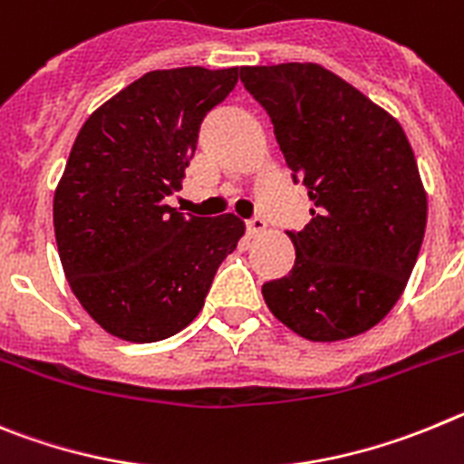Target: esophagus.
Segmentation results:
<instances>
[{
    "instance_id": "obj_1",
    "label": "esophagus",
    "mask_w": 464,
    "mask_h": 464,
    "mask_svg": "<svg viewBox=\"0 0 464 464\" xmlns=\"http://www.w3.org/2000/svg\"><path fill=\"white\" fill-rule=\"evenodd\" d=\"M266 228H268V224H266V219H261V217H254V219L247 222L249 236H261V233H266Z\"/></svg>"
}]
</instances>
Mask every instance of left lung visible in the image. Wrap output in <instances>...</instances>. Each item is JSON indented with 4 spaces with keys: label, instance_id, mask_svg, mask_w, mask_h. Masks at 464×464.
Masks as SVG:
<instances>
[{
    "label": "left lung",
    "instance_id": "left-lung-1",
    "mask_svg": "<svg viewBox=\"0 0 464 464\" xmlns=\"http://www.w3.org/2000/svg\"><path fill=\"white\" fill-rule=\"evenodd\" d=\"M240 81L314 201L310 224L289 231L291 273L263 284L266 304L304 340L361 335L393 310L423 245L414 150L393 115L319 64L245 66Z\"/></svg>",
    "mask_w": 464,
    "mask_h": 464
}]
</instances>
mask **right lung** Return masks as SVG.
<instances>
[{
	"label": "right lung",
	"mask_w": 464,
	"mask_h": 464,
	"mask_svg": "<svg viewBox=\"0 0 464 464\" xmlns=\"http://www.w3.org/2000/svg\"><path fill=\"white\" fill-rule=\"evenodd\" d=\"M237 82L233 69L150 71L92 112L55 189L60 261L87 314L127 342H160L201 312L245 224L182 215L166 203L208 112Z\"/></svg>",
	"instance_id": "add662e5"
}]
</instances>
